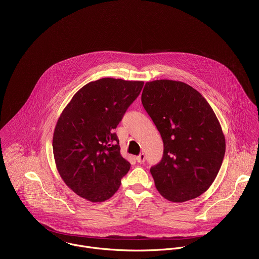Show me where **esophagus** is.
Listing matches in <instances>:
<instances>
[{"mask_svg":"<svg viewBox=\"0 0 259 259\" xmlns=\"http://www.w3.org/2000/svg\"><path fill=\"white\" fill-rule=\"evenodd\" d=\"M136 160H137V162H138V163H140V164L144 163V162L146 161V156H145V154H144V153L140 154L139 156H137V157H136Z\"/></svg>","mask_w":259,"mask_h":259,"instance_id":"esophagus-1","label":"esophagus"}]
</instances>
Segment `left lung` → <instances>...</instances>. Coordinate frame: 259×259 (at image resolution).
<instances>
[{
    "mask_svg": "<svg viewBox=\"0 0 259 259\" xmlns=\"http://www.w3.org/2000/svg\"><path fill=\"white\" fill-rule=\"evenodd\" d=\"M142 103L164 144L162 160L150 169L156 188L174 202L199 196L215 179L226 151L212 108L191 86L172 80L147 82Z\"/></svg>",
    "mask_w": 259,
    "mask_h": 259,
    "instance_id": "8db88e82",
    "label": "left lung"
}]
</instances>
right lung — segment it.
I'll use <instances>...</instances> for the list:
<instances>
[{"label": "right lung", "instance_id": "1", "mask_svg": "<svg viewBox=\"0 0 259 259\" xmlns=\"http://www.w3.org/2000/svg\"><path fill=\"white\" fill-rule=\"evenodd\" d=\"M143 81L103 78L82 87L57 122L53 150L64 182L79 196L101 202L131 168L113 130L139 96Z\"/></svg>", "mask_w": 259, "mask_h": 259}]
</instances>
